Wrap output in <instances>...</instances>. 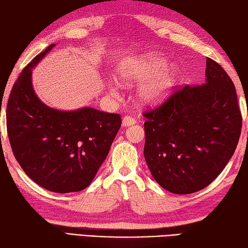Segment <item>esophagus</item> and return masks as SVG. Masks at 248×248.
Returning a JSON list of instances; mask_svg holds the SVG:
<instances>
[{
	"instance_id": "esophagus-1",
	"label": "esophagus",
	"mask_w": 248,
	"mask_h": 248,
	"mask_svg": "<svg viewBox=\"0 0 248 248\" xmlns=\"http://www.w3.org/2000/svg\"><path fill=\"white\" fill-rule=\"evenodd\" d=\"M136 123H137V120L134 119V118H132V117H130V116H125L124 118L123 119V125H124V127H129V125L134 124Z\"/></svg>"
}]
</instances>
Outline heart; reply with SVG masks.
<instances>
[{
	"label": "heart",
	"mask_w": 248,
	"mask_h": 248,
	"mask_svg": "<svg viewBox=\"0 0 248 248\" xmlns=\"http://www.w3.org/2000/svg\"><path fill=\"white\" fill-rule=\"evenodd\" d=\"M166 59L158 53H149L140 59L124 61L120 64L117 77L127 84L145 81L139 89L142 103L155 105L164 100L173 89L177 72L165 68Z\"/></svg>",
	"instance_id": "b5f03b06"
}]
</instances>
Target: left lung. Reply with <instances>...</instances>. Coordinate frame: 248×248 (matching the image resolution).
Wrapping results in <instances>:
<instances>
[{
    "mask_svg": "<svg viewBox=\"0 0 248 248\" xmlns=\"http://www.w3.org/2000/svg\"><path fill=\"white\" fill-rule=\"evenodd\" d=\"M205 77V84L179 87L143 111L146 164L173 194H192L211 184L240 140L242 114L232 79L210 58Z\"/></svg>",
    "mask_w": 248,
    "mask_h": 248,
    "instance_id": "obj_1",
    "label": "left lung"
}]
</instances>
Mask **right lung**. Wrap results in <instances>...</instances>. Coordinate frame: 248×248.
<instances>
[{
    "mask_svg": "<svg viewBox=\"0 0 248 248\" xmlns=\"http://www.w3.org/2000/svg\"><path fill=\"white\" fill-rule=\"evenodd\" d=\"M50 45L25 66L12 87L6 128L16 161L45 189L81 191L94 179L121 125L119 114L84 107L62 111L46 106L33 92L31 69Z\"/></svg>",
    "mask_w": 248,
    "mask_h": 248,
    "instance_id": "right-lung-1",
    "label": "right lung"
}]
</instances>
